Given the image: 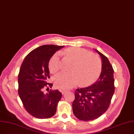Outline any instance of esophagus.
Masks as SVG:
<instances>
[{"mask_svg":"<svg viewBox=\"0 0 134 134\" xmlns=\"http://www.w3.org/2000/svg\"><path fill=\"white\" fill-rule=\"evenodd\" d=\"M66 91H65V90H62V91H61V92H62V93L63 94H65V93H66Z\"/></svg>","mask_w":134,"mask_h":134,"instance_id":"obj_1","label":"esophagus"}]
</instances>
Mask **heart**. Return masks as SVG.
<instances>
[{"mask_svg":"<svg viewBox=\"0 0 134 134\" xmlns=\"http://www.w3.org/2000/svg\"><path fill=\"white\" fill-rule=\"evenodd\" d=\"M65 55L74 62L71 72H60L55 76V84L60 90H68L77 85L87 86L98 79L102 70V62L99 57L80 48H70L64 51ZM60 53L52 56L48 66L52 73L57 72L60 68Z\"/></svg>","mask_w":134,"mask_h":134,"instance_id":"heart-1","label":"heart"}]
</instances>
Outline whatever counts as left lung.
Returning <instances> with one entry per match:
<instances>
[{"mask_svg":"<svg viewBox=\"0 0 134 134\" xmlns=\"http://www.w3.org/2000/svg\"><path fill=\"white\" fill-rule=\"evenodd\" d=\"M102 59V71L97 81L90 86L77 88L72 103L74 114L77 119L90 121L97 119L108 109L114 92V70L108 59L94 49Z\"/></svg>","mask_w":134,"mask_h":134,"instance_id":"1","label":"left lung"}]
</instances>
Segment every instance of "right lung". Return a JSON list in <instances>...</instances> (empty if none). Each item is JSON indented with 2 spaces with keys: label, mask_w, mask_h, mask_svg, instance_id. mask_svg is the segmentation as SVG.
<instances>
[{
  "label": "right lung",
  "mask_w": 134,
  "mask_h": 134,
  "mask_svg": "<svg viewBox=\"0 0 134 134\" xmlns=\"http://www.w3.org/2000/svg\"><path fill=\"white\" fill-rule=\"evenodd\" d=\"M64 47H38L25 57L21 64L18 75L19 94L27 111L37 118H49L56 113L62 93L56 90L44 93L43 90L53 86L47 82L49 79V62L56 51Z\"/></svg>",
  "instance_id": "1"
}]
</instances>
